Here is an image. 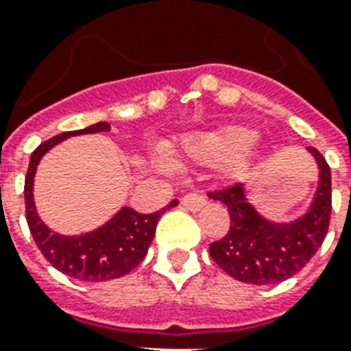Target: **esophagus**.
Returning a JSON list of instances; mask_svg holds the SVG:
<instances>
[{"label": "esophagus", "instance_id": "obj_1", "mask_svg": "<svg viewBox=\"0 0 351 351\" xmlns=\"http://www.w3.org/2000/svg\"><path fill=\"white\" fill-rule=\"evenodd\" d=\"M206 204H208V200H206V197L200 195V193H187V195L182 197V206L186 209H189V211H193V213H195V211H200Z\"/></svg>", "mask_w": 351, "mask_h": 351}]
</instances>
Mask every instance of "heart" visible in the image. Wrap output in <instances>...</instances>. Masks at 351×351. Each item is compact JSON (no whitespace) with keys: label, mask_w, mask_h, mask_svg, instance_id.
<instances>
[{"label":"heart","mask_w":351,"mask_h":351,"mask_svg":"<svg viewBox=\"0 0 351 351\" xmlns=\"http://www.w3.org/2000/svg\"><path fill=\"white\" fill-rule=\"evenodd\" d=\"M255 140V132L247 127L228 125L217 131L195 132L184 138L182 151L191 162L217 165L228 162L231 173H239L247 165L250 145Z\"/></svg>","instance_id":"heart-1"}]
</instances>
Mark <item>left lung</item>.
<instances>
[{
  "label": "left lung",
  "mask_w": 351,
  "mask_h": 351,
  "mask_svg": "<svg viewBox=\"0 0 351 351\" xmlns=\"http://www.w3.org/2000/svg\"><path fill=\"white\" fill-rule=\"evenodd\" d=\"M319 165V186L310 209L293 222L264 219L245 198L244 186L234 184L209 198L228 206L230 231L209 245V255L228 275L240 282H282L310 262L328 233L332 215V173L326 158L315 147H308Z\"/></svg>",
  "instance_id": "left-lung-1"
}]
</instances>
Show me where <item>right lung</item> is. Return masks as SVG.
<instances>
[{
    "label": "right lung",
    "mask_w": 351,
    "mask_h": 351,
    "mask_svg": "<svg viewBox=\"0 0 351 351\" xmlns=\"http://www.w3.org/2000/svg\"><path fill=\"white\" fill-rule=\"evenodd\" d=\"M104 131H111V125L107 121H98L95 125L80 131L62 132L40 143L30 156L29 169L25 176V213L36 245L58 271L87 282H104L132 271L143 261V256L147 255L162 213L178 204V200H173L165 209L151 215L138 213L131 208H121L98 230L74 237H65L49 230L38 217L32 195L36 167L40 164L41 156L65 138Z\"/></svg>",
    "instance_id": "obj_1"
}]
</instances>
